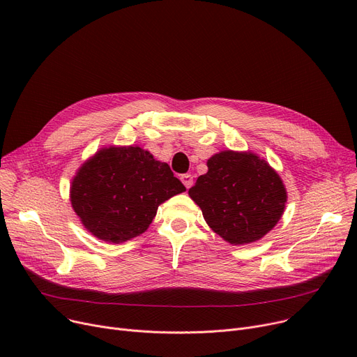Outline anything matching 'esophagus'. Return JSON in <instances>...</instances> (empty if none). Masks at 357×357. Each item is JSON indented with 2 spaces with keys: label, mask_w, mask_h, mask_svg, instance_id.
<instances>
[{
  "label": "esophagus",
  "mask_w": 357,
  "mask_h": 357,
  "mask_svg": "<svg viewBox=\"0 0 357 357\" xmlns=\"http://www.w3.org/2000/svg\"><path fill=\"white\" fill-rule=\"evenodd\" d=\"M181 181H182V183L186 186V188H191L192 183H194V178H192L191 174H183V175L181 176Z\"/></svg>",
  "instance_id": "1"
}]
</instances>
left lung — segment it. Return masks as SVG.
<instances>
[{"label": "left lung", "instance_id": "8db88e82", "mask_svg": "<svg viewBox=\"0 0 357 357\" xmlns=\"http://www.w3.org/2000/svg\"><path fill=\"white\" fill-rule=\"evenodd\" d=\"M188 194L208 226L230 245L260 240L280 220L287 190L282 179L252 152L224 150L207 162Z\"/></svg>", "mask_w": 357, "mask_h": 357}]
</instances>
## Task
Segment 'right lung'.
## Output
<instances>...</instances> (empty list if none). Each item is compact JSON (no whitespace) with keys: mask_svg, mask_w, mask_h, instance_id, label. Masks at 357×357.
Segmentation results:
<instances>
[{"mask_svg":"<svg viewBox=\"0 0 357 357\" xmlns=\"http://www.w3.org/2000/svg\"><path fill=\"white\" fill-rule=\"evenodd\" d=\"M183 191L169 165L147 150L109 146L78 169L70 202L88 231L119 245L144 233L159 205Z\"/></svg>","mask_w":357,"mask_h":357,"instance_id":"right-lung-1","label":"right lung"}]
</instances>
